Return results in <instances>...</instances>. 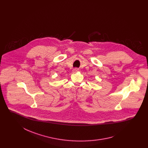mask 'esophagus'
Returning a JSON list of instances; mask_svg holds the SVG:
<instances>
[{"label":"esophagus","instance_id":"obj_1","mask_svg":"<svg viewBox=\"0 0 148 148\" xmlns=\"http://www.w3.org/2000/svg\"><path fill=\"white\" fill-rule=\"evenodd\" d=\"M78 71H79V69H78V68H74V69L73 70V73H75L77 72Z\"/></svg>","mask_w":148,"mask_h":148}]
</instances>
